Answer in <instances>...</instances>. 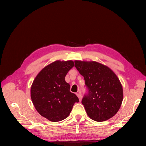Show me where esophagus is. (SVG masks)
<instances>
[{
    "mask_svg": "<svg viewBox=\"0 0 146 146\" xmlns=\"http://www.w3.org/2000/svg\"><path fill=\"white\" fill-rule=\"evenodd\" d=\"M76 95H77V96H78V97L80 101H81V100H82V95H81V93H80V91H79L78 93H77V94H76Z\"/></svg>",
    "mask_w": 146,
    "mask_h": 146,
    "instance_id": "esophagus-1",
    "label": "esophagus"
}]
</instances>
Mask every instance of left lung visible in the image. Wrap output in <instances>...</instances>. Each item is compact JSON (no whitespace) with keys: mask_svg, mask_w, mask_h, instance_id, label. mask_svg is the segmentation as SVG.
<instances>
[{"mask_svg":"<svg viewBox=\"0 0 146 146\" xmlns=\"http://www.w3.org/2000/svg\"><path fill=\"white\" fill-rule=\"evenodd\" d=\"M74 67L83 76L88 93L81 101L91 119L108 120L119 111L123 100V86L109 67L94 61L75 60Z\"/></svg>","mask_w":146,"mask_h":146,"instance_id":"left-lung-1","label":"left lung"}]
</instances>
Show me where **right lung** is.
<instances>
[{"label": "right lung", "instance_id": "right-lung-1", "mask_svg": "<svg viewBox=\"0 0 146 146\" xmlns=\"http://www.w3.org/2000/svg\"><path fill=\"white\" fill-rule=\"evenodd\" d=\"M73 66L72 60H56L44 67L33 81L30 96L33 106L41 116L50 121L65 119L74 103L79 102L65 81L66 74Z\"/></svg>", "mask_w": 146, "mask_h": 146}]
</instances>
